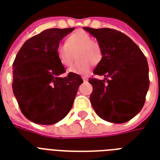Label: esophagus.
Segmentation results:
<instances>
[{
    "instance_id": "1",
    "label": "esophagus",
    "mask_w": 160,
    "mask_h": 160,
    "mask_svg": "<svg viewBox=\"0 0 160 160\" xmlns=\"http://www.w3.org/2000/svg\"><path fill=\"white\" fill-rule=\"evenodd\" d=\"M82 79H83V80L84 81H87V80H88V79H87V77H82Z\"/></svg>"
}]
</instances>
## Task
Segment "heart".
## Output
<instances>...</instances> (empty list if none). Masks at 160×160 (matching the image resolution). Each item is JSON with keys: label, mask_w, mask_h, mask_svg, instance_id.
Segmentation results:
<instances>
[{"label": "heart", "mask_w": 160, "mask_h": 160, "mask_svg": "<svg viewBox=\"0 0 160 160\" xmlns=\"http://www.w3.org/2000/svg\"><path fill=\"white\" fill-rule=\"evenodd\" d=\"M74 55L77 62L70 68L68 72L76 74H87L91 65H96L103 57L102 49L98 42L93 41L88 33L78 31L66 39L65 44L56 49V56L60 63L64 67L72 65Z\"/></svg>", "instance_id": "heart-1"}]
</instances>
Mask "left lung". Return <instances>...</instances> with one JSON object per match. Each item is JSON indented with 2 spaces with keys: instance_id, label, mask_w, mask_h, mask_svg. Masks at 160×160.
Returning a JSON list of instances; mask_svg holds the SVG:
<instances>
[{
  "instance_id": "1",
  "label": "left lung",
  "mask_w": 160,
  "mask_h": 160,
  "mask_svg": "<svg viewBox=\"0 0 160 160\" xmlns=\"http://www.w3.org/2000/svg\"><path fill=\"white\" fill-rule=\"evenodd\" d=\"M84 30L96 38L102 60L93 73L104 80L90 78V100L97 115L104 120L123 123L141 111L149 88V69L141 49L121 32L110 28Z\"/></svg>"
}]
</instances>
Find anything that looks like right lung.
Segmentation results:
<instances>
[{"mask_svg":"<svg viewBox=\"0 0 160 160\" xmlns=\"http://www.w3.org/2000/svg\"><path fill=\"white\" fill-rule=\"evenodd\" d=\"M74 28H51L26 41L12 64V92L22 114L33 122L50 125L66 117L83 80L66 72L56 56L60 41Z\"/></svg>","mask_w":160,"mask_h":160,"instance_id":"right-lung-1","label":"right lung"}]
</instances>
